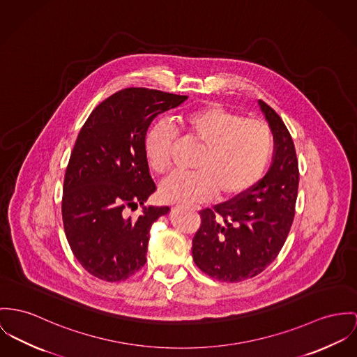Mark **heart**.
I'll return each mask as SVG.
<instances>
[{
	"instance_id": "b5f03b06",
	"label": "heart",
	"mask_w": 357,
	"mask_h": 357,
	"mask_svg": "<svg viewBox=\"0 0 357 357\" xmlns=\"http://www.w3.org/2000/svg\"><path fill=\"white\" fill-rule=\"evenodd\" d=\"M181 123L202 149L194 165L195 172H175L160 183L159 192L167 202L205 201L216 192L221 198H235L264 176L275 149L273 132L266 123L247 119L220 105L185 112ZM175 141V130L165 121L149 126L144 137V155L153 172L168 169Z\"/></svg>"
}]
</instances>
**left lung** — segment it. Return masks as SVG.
<instances>
[{"instance_id": "left-lung-1", "label": "left lung", "mask_w": 357, "mask_h": 357, "mask_svg": "<svg viewBox=\"0 0 357 357\" xmlns=\"http://www.w3.org/2000/svg\"><path fill=\"white\" fill-rule=\"evenodd\" d=\"M273 132V163L248 192L199 211L192 259L212 278L238 282L252 278L275 259L289 234L299 189V165L292 137L271 106L259 100Z\"/></svg>"}]
</instances>
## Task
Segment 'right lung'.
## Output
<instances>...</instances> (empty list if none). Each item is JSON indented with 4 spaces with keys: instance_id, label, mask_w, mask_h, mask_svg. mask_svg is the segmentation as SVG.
<instances>
[{
    "instance_id": "1",
    "label": "right lung",
    "mask_w": 357,
    "mask_h": 357,
    "mask_svg": "<svg viewBox=\"0 0 357 357\" xmlns=\"http://www.w3.org/2000/svg\"><path fill=\"white\" fill-rule=\"evenodd\" d=\"M188 96L149 88H125L91 112L66 167L62 194L65 235L82 268L115 282L146 262L151 225L168 206H144L156 190L144 155L151 122ZM143 206L138 218L127 209Z\"/></svg>"
}]
</instances>
